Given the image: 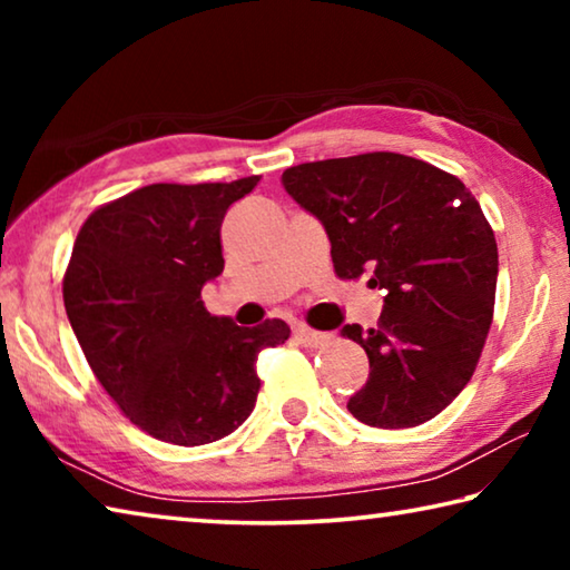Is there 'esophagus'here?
I'll return each instance as SVG.
<instances>
[{"mask_svg":"<svg viewBox=\"0 0 570 570\" xmlns=\"http://www.w3.org/2000/svg\"><path fill=\"white\" fill-rule=\"evenodd\" d=\"M294 336L298 340V344H304V346H324L332 342V334L314 332V330H308V326H296Z\"/></svg>","mask_w":570,"mask_h":570,"instance_id":"obj_1","label":"esophagus"}]
</instances>
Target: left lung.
<instances>
[{
  "mask_svg": "<svg viewBox=\"0 0 570 570\" xmlns=\"http://www.w3.org/2000/svg\"><path fill=\"white\" fill-rule=\"evenodd\" d=\"M282 183L322 220L336 276L370 274L387 294L374 330H342L370 356L346 410L382 430L432 420L470 382L493 324L498 244L475 196L400 153L302 163Z\"/></svg>",
  "mask_w": 570,
  "mask_h": 570,
  "instance_id": "8db88e82",
  "label": "left lung"
}]
</instances>
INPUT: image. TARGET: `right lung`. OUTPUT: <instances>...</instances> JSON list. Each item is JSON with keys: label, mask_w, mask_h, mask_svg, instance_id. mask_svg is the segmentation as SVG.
<instances>
[{"label": "right lung", "mask_w": 570, "mask_h": 570, "mask_svg": "<svg viewBox=\"0 0 570 570\" xmlns=\"http://www.w3.org/2000/svg\"><path fill=\"white\" fill-rule=\"evenodd\" d=\"M258 176L153 183L92 210L75 238L62 296L95 377L135 428L170 445H208L254 412L258 352L288 326H236L200 288L224 272L220 224Z\"/></svg>", "instance_id": "1"}]
</instances>
